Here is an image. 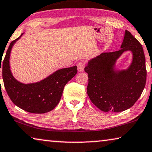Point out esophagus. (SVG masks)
Instances as JSON below:
<instances>
[{
	"mask_svg": "<svg viewBox=\"0 0 152 152\" xmlns=\"http://www.w3.org/2000/svg\"><path fill=\"white\" fill-rule=\"evenodd\" d=\"M85 66V64L84 63H83V62H80V63H78V64H77V67H78V71L80 72H82L84 71Z\"/></svg>",
	"mask_w": 152,
	"mask_h": 152,
	"instance_id": "34e87169",
	"label": "esophagus"
}]
</instances>
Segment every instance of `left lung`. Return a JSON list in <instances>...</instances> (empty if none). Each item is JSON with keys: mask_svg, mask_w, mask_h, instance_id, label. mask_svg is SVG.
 <instances>
[{"mask_svg": "<svg viewBox=\"0 0 152 152\" xmlns=\"http://www.w3.org/2000/svg\"><path fill=\"white\" fill-rule=\"evenodd\" d=\"M121 48L116 52L102 53L89 61L85 67L89 78L87 94L102 112H120L132 107L146 83L142 47L129 31L125 30ZM127 50H131L133 55L131 65L127 70H115L116 61Z\"/></svg>", "mask_w": 152, "mask_h": 152, "instance_id": "left-lung-1", "label": "left lung"}]
</instances>
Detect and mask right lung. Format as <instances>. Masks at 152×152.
Wrapping results in <instances>:
<instances>
[{"label":"right lung","instance_id":"1","mask_svg":"<svg viewBox=\"0 0 152 152\" xmlns=\"http://www.w3.org/2000/svg\"><path fill=\"white\" fill-rule=\"evenodd\" d=\"M23 34L13 40L6 52L2 64L4 85L13 103L18 107L34 114H44L54 110L58 104L65 85L77 74V67L57 70L40 82L29 84L19 82L11 72L10 56L13 45Z\"/></svg>","mask_w":152,"mask_h":152}]
</instances>
